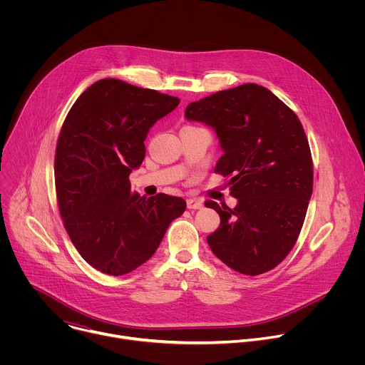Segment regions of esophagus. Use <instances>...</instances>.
<instances>
[{
	"label": "esophagus",
	"instance_id": "34e87169",
	"mask_svg": "<svg viewBox=\"0 0 365 365\" xmlns=\"http://www.w3.org/2000/svg\"><path fill=\"white\" fill-rule=\"evenodd\" d=\"M187 207L189 210H200V207H203V202L199 197L187 199Z\"/></svg>",
	"mask_w": 365,
	"mask_h": 365
}]
</instances>
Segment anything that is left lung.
Here are the masks:
<instances>
[{"label":"left lung","mask_w":365,"mask_h":365,"mask_svg":"<svg viewBox=\"0 0 365 365\" xmlns=\"http://www.w3.org/2000/svg\"><path fill=\"white\" fill-rule=\"evenodd\" d=\"M187 120L215 130L222 158L215 173L230 178L238 203L222 207L207 235L212 252L232 270L257 276L279 266L300 234L314 189L307 137L297 115L267 88L244 83L187 106Z\"/></svg>","instance_id":"obj_1"}]
</instances>
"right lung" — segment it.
<instances>
[{"label": "right lung", "instance_id": "right-lung-1", "mask_svg": "<svg viewBox=\"0 0 365 365\" xmlns=\"http://www.w3.org/2000/svg\"><path fill=\"white\" fill-rule=\"evenodd\" d=\"M179 102L107 78L92 83L65 118L55 154L59 212L78 252L101 273L123 276L140 267L186 210L182 197L140 196L130 183L144 160L148 130Z\"/></svg>", "mask_w": 365, "mask_h": 365}]
</instances>
